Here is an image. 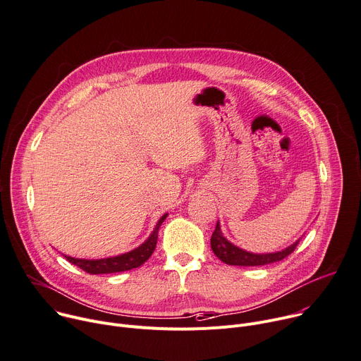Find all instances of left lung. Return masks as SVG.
Returning a JSON list of instances; mask_svg holds the SVG:
<instances>
[{"mask_svg":"<svg viewBox=\"0 0 361 361\" xmlns=\"http://www.w3.org/2000/svg\"><path fill=\"white\" fill-rule=\"evenodd\" d=\"M210 243H212V249H213L214 255H216L221 262H224V264H227V265H236V267H259V265L274 264V262H278V260L285 259L288 255H290L295 249H297L300 240L295 242L293 245L288 246L286 249H283V250H281V252H276V253H262V255L250 253V252L242 250L240 247H238V246H235V245H232L231 242H228V240L221 235L220 224H219V221H217L216 228H214V232H213L212 239H210Z\"/></svg>","mask_w":361,"mask_h":361,"instance_id":"8db88e82","label":"left lung"}]
</instances>
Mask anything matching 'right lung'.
I'll use <instances>...</instances> for the list:
<instances>
[{
    "mask_svg": "<svg viewBox=\"0 0 361 361\" xmlns=\"http://www.w3.org/2000/svg\"><path fill=\"white\" fill-rule=\"evenodd\" d=\"M167 214H164L155 228L154 232L151 233V236L147 239V242H144L140 247L130 250L128 253L115 256V257H106V259H97V260H87V259H76V257H71V256H64L71 264L79 267L82 271L92 274V275H97V274H115V272H123V271H129L134 268H140L144 262H147L149 259V256L152 255L155 246H157V239H158V228L162 224V221L166 220Z\"/></svg>",
    "mask_w": 361,
    "mask_h": 361,
    "instance_id": "obj_1",
    "label": "right lung"
}]
</instances>
